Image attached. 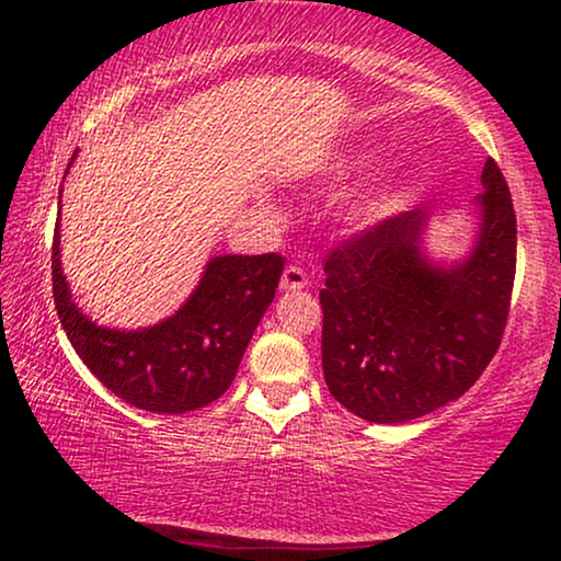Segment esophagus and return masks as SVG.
Returning <instances> with one entry per match:
<instances>
[{
  "label": "esophagus",
  "mask_w": 561,
  "mask_h": 561,
  "mask_svg": "<svg viewBox=\"0 0 561 561\" xmlns=\"http://www.w3.org/2000/svg\"><path fill=\"white\" fill-rule=\"evenodd\" d=\"M306 286H309V278H306L304 267L286 265V271H283V278H280V288L283 290H301Z\"/></svg>",
  "instance_id": "34e87169"
}]
</instances>
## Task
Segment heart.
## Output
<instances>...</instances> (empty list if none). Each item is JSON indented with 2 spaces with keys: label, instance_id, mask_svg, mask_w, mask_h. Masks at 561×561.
Masks as SVG:
<instances>
[{
  "label": "heart",
  "instance_id": "heart-1",
  "mask_svg": "<svg viewBox=\"0 0 561 561\" xmlns=\"http://www.w3.org/2000/svg\"><path fill=\"white\" fill-rule=\"evenodd\" d=\"M370 156H357V163H363V160H367Z\"/></svg>",
  "mask_w": 561,
  "mask_h": 561
}]
</instances>
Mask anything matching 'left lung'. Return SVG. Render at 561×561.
<instances>
[{
  "label": "left lung",
  "mask_w": 561,
  "mask_h": 561,
  "mask_svg": "<svg viewBox=\"0 0 561 561\" xmlns=\"http://www.w3.org/2000/svg\"><path fill=\"white\" fill-rule=\"evenodd\" d=\"M482 227L449 271L421 255V209L386 217L324 257L321 365L336 401L403 424L474 386L501 347L516 278V211L501 168H482Z\"/></svg>",
  "instance_id": "left-lung-1"
}]
</instances>
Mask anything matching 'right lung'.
<instances>
[{"label": "right lung", "mask_w": 561, "mask_h": 561, "mask_svg": "<svg viewBox=\"0 0 561 561\" xmlns=\"http://www.w3.org/2000/svg\"><path fill=\"white\" fill-rule=\"evenodd\" d=\"M50 257L56 311L76 355L106 390L150 413L196 411L225 396L286 265L278 252L214 257L179 313L140 332H117L96 327L71 301L58 225Z\"/></svg>", "instance_id": "right-lung-1"}]
</instances>
